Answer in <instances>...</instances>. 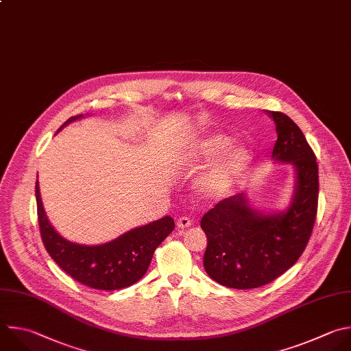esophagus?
Returning a JSON list of instances; mask_svg holds the SVG:
<instances>
[{
  "instance_id": "esophagus-1",
  "label": "esophagus",
  "mask_w": 351,
  "mask_h": 351,
  "mask_svg": "<svg viewBox=\"0 0 351 351\" xmlns=\"http://www.w3.org/2000/svg\"><path fill=\"white\" fill-rule=\"evenodd\" d=\"M191 224H193V221H191L187 216H180V217L178 219V221H176L178 228H187V227H190Z\"/></svg>"
}]
</instances>
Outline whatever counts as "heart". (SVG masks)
I'll return each instance as SVG.
<instances>
[{
  "instance_id": "b5f03b06",
  "label": "heart",
  "mask_w": 351,
  "mask_h": 351,
  "mask_svg": "<svg viewBox=\"0 0 351 351\" xmlns=\"http://www.w3.org/2000/svg\"><path fill=\"white\" fill-rule=\"evenodd\" d=\"M231 143L226 134L215 132L197 139L184 153L182 162L193 165L213 157L209 165L194 182L195 193L206 199H219L227 195L243 179L254 153L243 143Z\"/></svg>"
}]
</instances>
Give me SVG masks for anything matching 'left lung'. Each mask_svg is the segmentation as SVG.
<instances>
[{
  "mask_svg": "<svg viewBox=\"0 0 351 351\" xmlns=\"http://www.w3.org/2000/svg\"><path fill=\"white\" fill-rule=\"evenodd\" d=\"M266 114L276 124L271 160L293 168V191L280 210L255 208L248 194L231 195L201 219L208 239L204 255L206 274L220 285L251 289L266 285L303 254L317 216L318 165L300 128L280 111Z\"/></svg>",
  "mask_w": 351,
  "mask_h": 351,
  "instance_id": "8db88e82",
  "label": "left lung"
}]
</instances>
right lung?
Masks as SVG:
<instances>
[{"mask_svg":"<svg viewBox=\"0 0 351 351\" xmlns=\"http://www.w3.org/2000/svg\"><path fill=\"white\" fill-rule=\"evenodd\" d=\"M84 117V114L70 117L58 132ZM36 198L41 239L49 256L75 281L99 291L123 289L138 282L146 274L156 248L175 228L173 219L164 216L131 228L104 244H77L62 237L49 223L38 180L36 182Z\"/></svg>","mask_w":351,"mask_h":351,"instance_id":"obj_1","label":"right lung"}]
</instances>
